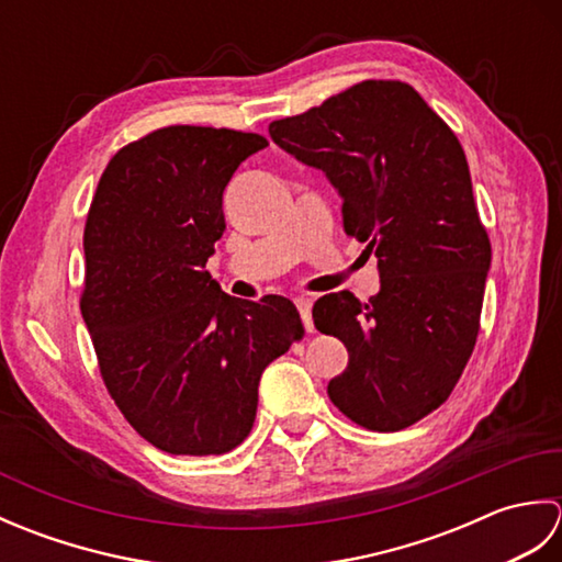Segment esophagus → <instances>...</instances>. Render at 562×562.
<instances>
[{
    "label": "esophagus",
    "instance_id": "obj_1",
    "mask_svg": "<svg viewBox=\"0 0 562 562\" xmlns=\"http://www.w3.org/2000/svg\"><path fill=\"white\" fill-rule=\"evenodd\" d=\"M294 304H296V308H300V314H302V321H304V328L312 333L314 330V318H312V296H296L294 300Z\"/></svg>",
    "mask_w": 562,
    "mask_h": 562
}]
</instances>
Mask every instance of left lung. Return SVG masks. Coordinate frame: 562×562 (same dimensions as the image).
I'll list each match as a JSON object with an SVG mask.
<instances>
[{
  "mask_svg": "<svg viewBox=\"0 0 562 562\" xmlns=\"http://www.w3.org/2000/svg\"><path fill=\"white\" fill-rule=\"evenodd\" d=\"M296 161L342 198L345 234L376 256L381 290L321 296L314 324L348 348L328 396L352 423L398 432L457 386L481 328L491 238L465 154L411 83L369 79L270 123Z\"/></svg>",
  "mask_w": 562,
  "mask_h": 562,
  "instance_id": "1",
  "label": "left lung"
}]
</instances>
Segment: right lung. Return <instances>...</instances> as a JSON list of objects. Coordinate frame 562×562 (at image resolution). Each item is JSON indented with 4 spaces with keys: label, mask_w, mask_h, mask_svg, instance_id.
I'll return each mask as SVG.
<instances>
[{
    "label": "right lung",
    "mask_w": 562,
    "mask_h": 562,
    "mask_svg": "<svg viewBox=\"0 0 562 562\" xmlns=\"http://www.w3.org/2000/svg\"><path fill=\"white\" fill-rule=\"evenodd\" d=\"M262 147L226 127L154 130L115 154L91 200L81 316L111 398L161 451L241 445L262 369L304 336L290 300H236L205 270L226 229L224 188Z\"/></svg>",
    "instance_id": "1"
}]
</instances>
